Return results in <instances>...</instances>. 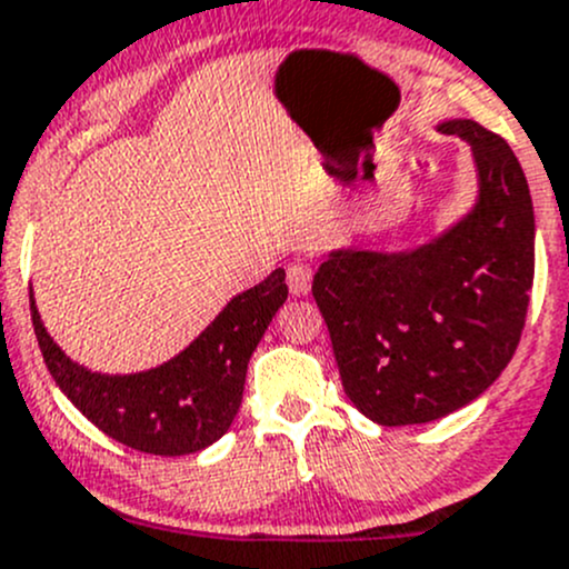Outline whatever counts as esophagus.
I'll use <instances>...</instances> for the list:
<instances>
[{"instance_id": "34e87169", "label": "esophagus", "mask_w": 569, "mask_h": 569, "mask_svg": "<svg viewBox=\"0 0 569 569\" xmlns=\"http://www.w3.org/2000/svg\"><path fill=\"white\" fill-rule=\"evenodd\" d=\"M287 287H290L292 296H307L309 287H312V266H307V262H290L287 266Z\"/></svg>"}]
</instances>
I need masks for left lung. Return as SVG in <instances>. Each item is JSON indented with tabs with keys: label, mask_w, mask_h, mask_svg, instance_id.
Here are the masks:
<instances>
[{
	"label": "left lung",
	"mask_w": 569,
	"mask_h": 569,
	"mask_svg": "<svg viewBox=\"0 0 569 569\" xmlns=\"http://www.w3.org/2000/svg\"><path fill=\"white\" fill-rule=\"evenodd\" d=\"M437 129L473 151L470 210L412 249L329 251L312 282L346 396L379 426L431 423L492 387L533 284V204L515 151L470 118Z\"/></svg>",
	"instance_id": "8db88e82"
}]
</instances>
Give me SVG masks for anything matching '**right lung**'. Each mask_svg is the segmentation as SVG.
<instances>
[{
    "label": "right lung",
    "mask_w": 569,
    "mask_h": 569,
    "mask_svg": "<svg viewBox=\"0 0 569 569\" xmlns=\"http://www.w3.org/2000/svg\"><path fill=\"white\" fill-rule=\"evenodd\" d=\"M284 301V271L277 268L266 282L238 292L168 362L138 373H99L66 357L30 290L38 346L63 396L107 437L154 457L204 451L227 435L243 401L251 353Z\"/></svg>",
    "instance_id": "right-lung-1"
}]
</instances>
